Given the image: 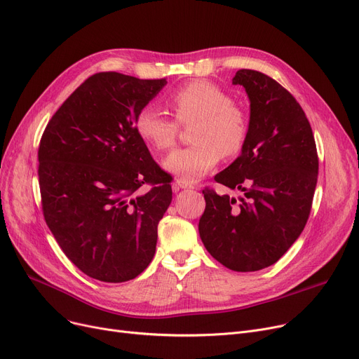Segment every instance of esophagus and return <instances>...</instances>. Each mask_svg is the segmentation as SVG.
Masks as SVG:
<instances>
[{"label": "esophagus", "instance_id": "esophagus-1", "mask_svg": "<svg viewBox=\"0 0 359 359\" xmlns=\"http://www.w3.org/2000/svg\"><path fill=\"white\" fill-rule=\"evenodd\" d=\"M175 184L179 187V189H194V183L192 182H187V180H184V179H176V182H175Z\"/></svg>", "mask_w": 359, "mask_h": 359}]
</instances>
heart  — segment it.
<instances>
[{
    "instance_id": "b5f03b06",
    "label": "heart",
    "mask_w": 359,
    "mask_h": 359,
    "mask_svg": "<svg viewBox=\"0 0 359 359\" xmlns=\"http://www.w3.org/2000/svg\"><path fill=\"white\" fill-rule=\"evenodd\" d=\"M179 123H191V147L173 151L163 160L165 172L187 182L208 175L222 154L233 157L240 153L248 138L249 119L246 111L233 103L218 86L196 80L179 88L168 99ZM177 123L157 107L147 104L135 118L138 137L151 148L167 149L176 142Z\"/></svg>"
}]
</instances>
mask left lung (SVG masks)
I'll list each match as a JSON object with an SVG mask.
<instances>
[{
  "instance_id": "left-lung-1",
  "label": "left lung",
  "mask_w": 359,
  "mask_h": 359,
  "mask_svg": "<svg viewBox=\"0 0 359 359\" xmlns=\"http://www.w3.org/2000/svg\"><path fill=\"white\" fill-rule=\"evenodd\" d=\"M233 84L248 93L249 132L241 154L214 179L243 195L202 191L199 236L225 268L255 272L278 262L304 230L318 158L310 122L290 91L253 69L237 71Z\"/></svg>"
}]
</instances>
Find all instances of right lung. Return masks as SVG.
Listing matches in <instances>:
<instances>
[{"label":"right lung","mask_w":359,"mask_h":359,"mask_svg":"<svg viewBox=\"0 0 359 359\" xmlns=\"http://www.w3.org/2000/svg\"><path fill=\"white\" fill-rule=\"evenodd\" d=\"M165 84V79L94 74L42 135L37 173L45 221L67 257L90 278L111 284L134 279L154 257L172 186L138 137L135 118ZM145 182L151 189L137 194Z\"/></svg>","instance_id":"1"}]
</instances>
